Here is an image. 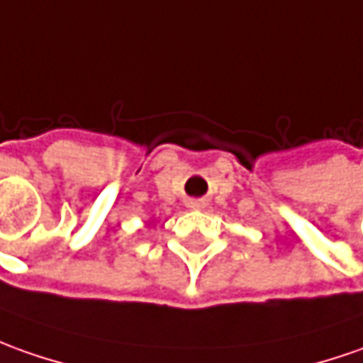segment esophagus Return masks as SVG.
<instances>
[{
	"label": "esophagus",
	"instance_id": "esophagus-1",
	"mask_svg": "<svg viewBox=\"0 0 363 363\" xmlns=\"http://www.w3.org/2000/svg\"><path fill=\"white\" fill-rule=\"evenodd\" d=\"M187 203H189V208H201V201L199 199H189Z\"/></svg>",
	"mask_w": 363,
	"mask_h": 363
}]
</instances>
